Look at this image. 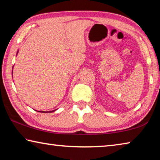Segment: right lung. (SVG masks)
Wrapping results in <instances>:
<instances>
[{
  "instance_id": "1",
  "label": "right lung",
  "mask_w": 160,
  "mask_h": 160,
  "mask_svg": "<svg viewBox=\"0 0 160 160\" xmlns=\"http://www.w3.org/2000/svg\"><path fill=\"white\" fill-rule=\"evenodd\" d=\"M54 112V111H51V112H43V113H48V112ZM39 112H41L39 111Z\"/></svg>"
}]
</instances>
